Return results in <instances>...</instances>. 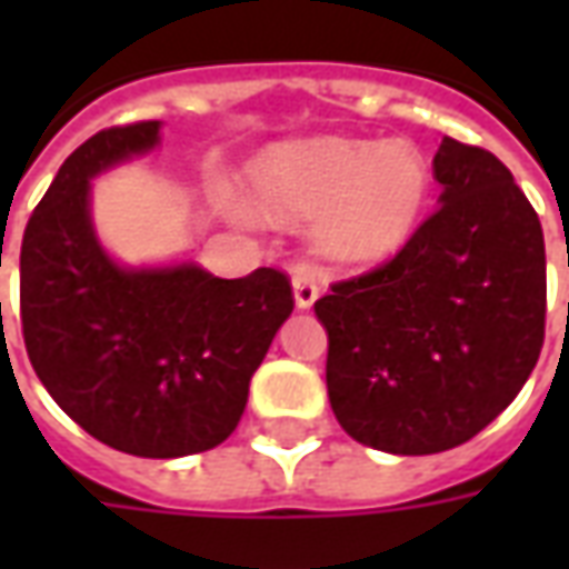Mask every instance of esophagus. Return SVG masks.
I'll list each match as a JSON object with an SVG mask.
<instances>
[{
    "mask_svg": "<svg viewBox=\"0 0 569 569\" xmlns=\"http://www.w3.org/2000/svg\"><path fill=\"white\" fill-rule=\"evenodd\" d=\"M292 289H296V305L301 310H308L320 298V280H317V273L310 271L308 264H296V271H292Z\"/></svg>",
    "mask_w": 569,
    "mask_h": 569,
    "instance_id": "1",
    "label": "esophagus"
}]
</instances>
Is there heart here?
<instances>
[{"mask_svg": "<svg viewBox=\"0 0 569 569\" xmlns=\"http://www.w3.org/2000/svg\"><path fill=\"white\" fill-rule=\"evenodd\" d=\"M249 194L273 219H313L326 259L375 261L415 234L427 207L429 170L408 142L298 140L264 149L249 163Z\"/></svg>", "mask_w": 569, "mask_h": 569, "instance_id": "heart-1", "label": "heart"}]
</instances>
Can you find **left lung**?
Instances as JSON below:
<instances>
[{"mask_svg": "<svg viewBox=\"0 0 569 569\" xmlns=\"http://www.w3.org/2000/svg\"><path fill=\"white\" fill-rule=\"evenodd\" d=\"M432 176L439 210L406 247L313 305L338 423L408 457L478 436L525 387L546 338L542 224L509 167L445 137Z\"/></svg>", "mask_w": 569, "mask_h": 569, "instance_id": "left-lung-1", "label": "left lung"}]
</instances>
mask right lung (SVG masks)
<instances>
[{
	"instance_id": "right-lung-1",
	"label": "right lung",
	"mask_w": 569,
	"mask_h": 569,
	"mask_svg": "<svg viewBox=\"0 0 569 569\" xmlns=\"http://www.w3.org/2000/svg\"><path fill=\"white\" fill-rule=\"evenodd\" d=\"M161 121L81 142L32 210L20 247V326L32 369L84 432L133 457L210 451L234 432L249 378L296 308L289 277L198 264L118 268L93 234L91 179L158 146Z\"/></svg>"
}]
</instances>
